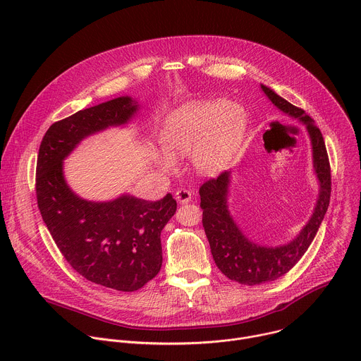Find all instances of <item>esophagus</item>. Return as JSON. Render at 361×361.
<instances>
[{
	"label": "esophagus",
	"instance_id": "obj_1",
	"mask_svg": "<svg viewBox=\"0 0 361 361\" xmlns=\"http://www.w3.org/2000/svg\"><path fill=\"white\" fill-rule=\"evenodd\" d=\"M176 200L180 202V204H187L188 201H191V192L188 190H177L176 191Z\"/></svg>",
	"mask_w": 361,
	"mask_h": 361
}]
</instances>
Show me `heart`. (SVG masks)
<instances>
[{
	"mask_svg": "<svg viewBox=\"0 0 361 361\" xmlns=\"http://www.w3.org/2000/svg\"><path fill=\"white\" fill-rule=\"evenodd\" d=\"M247 113L234 101L198 99L174 110L166 120L160 166L174 171L178 159L191 154L194 170L204 177L221 173L238 151L247 131Z\"/></svg>",
	"mask_w": 361,
	"mask_h": 361,
	"instance_id": "b5f03b06",
	"label": "heart"
}]
</instances>
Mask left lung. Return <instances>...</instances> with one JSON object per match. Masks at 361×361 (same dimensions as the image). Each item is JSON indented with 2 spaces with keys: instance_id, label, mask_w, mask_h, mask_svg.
<instances>
[{
  "instance_id": "obj_1",
  "label": "left lung",
  "mask_w": 361,
  "mask_h": 361,
  "mask_svg": "<svg viewBox=\"0 0 361 361\" xmlns=\"http://www.w3.org/2000/svg\"><path fill=\"white\" fill-rule=\"evenodd\" d=\"M262 90L273 104L288 117L302 123L310 135L313 149V167L319 180V197L313 214L301 231L288 243L269 247L260 245L244 235L228 212L230 171L205 181L200 187L202 209V227L209 238L213 259L220 271L233 281L257 286L274 281L288 273L304 255L314 240L326 216L331 194V174L327 149L322 131L304 110L293 106L271 88L262 84Z\"/></svg>"
}]
</instances>
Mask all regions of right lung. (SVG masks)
Masks as SVG:
<instances>
[{
	"mask_svg": "<svg viewBox=\"0 0 361 361\" xmlns=\"http://www.w3.org/2000/svg\"><path fill=\"white\" fill-rule=\"evenodd\" d=\"M138 109L126 95L57 121L47 130L37 159L38 209L64 259L88 281L118 291H135L159 274L161 231L177 202L171 194L159 201L130 194L87 201L67 184L63 161L84 138L130 123Z\"/></svg>",
	"mask_w": 361,
	"mask_h": 361,
	"instance_id": "add662e5",
	"label": "right lung"
}]
</instances>
